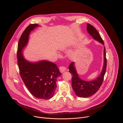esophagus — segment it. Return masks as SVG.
Listing matches in <instances>:
<instances>
[{
  "instance_id": "obj_1",
  "label": "esophagus",
  "mask_w": 123,
  "mask_h": 123,
  "mask_svg": "<svg viewBox=\"0 0 123 123\" xmlns=\"http://www.w3.org/2000/svg\"><path fill=\"white\" fill-rule=\"evenodd\" d=\"M59 70H60L61 72H63L64 71H65V70H66V69L64 66H61L59 68Z\"/></svg>"
}]
</instances>
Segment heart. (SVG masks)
Returning a JSON list of instances; mask_svg holds the SVG:
<instances>
[{"label": "heart", "instance_id": "heart-1", "mask_svg": "<svg viewBox=\"0 0 123 123\" xmlns=\"http://www.w3.org/2000/svg\"><path fill=\"white\" fill-rule=\"evenodd\" d=\"M66 46L67 45L65 44H63L60 47V49L62 50H64L65 49H66ZM68 55L70 58H72L74 56V53L73 51H69L68 53Z\"/></svg>", "mask_w": 123, "mask_h": 123}]
</instances>
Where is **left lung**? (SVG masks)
Wrapping results in <instances>:
<instances>
[{
  "label": "left lung",
  "mask_w": 123,
  "mask_h": 123,
  "mask_svg": "<svg viewBox=\"0 0 123 123\" xmlns=\"http://www.w3.org/2000/svg\"><path fill=\"white\" fill-rule=\"evenodd\" d=\"M87 31L93 38L104 45L103 40L96 29L89 24H87ZM104 65L100 75L92 81H86L81 79L77 73L74 62H71L69 67V72L72 76V87L75 94L80 98L89 97L96 93L101 86L106 69V58L105 47L104 49Z\"/></svg>",
  "instance_id": "1"
}]
</instances>
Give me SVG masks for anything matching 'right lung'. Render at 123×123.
I'll return each instance as SVG.
<instances>
[{
	"label": "right lung",
	"mask_w": 123,
	"mask_h": 123,
	"mask_svg": "<svg viewBox=\"0 0 123 123\" xmlns=\"http://www.w3.org/2000/svg\"><path fill=\"white\" fill-rule=\"evenodd\" d=\"M38 26L30 25L21 36L18 43V66L21 77L30 92L36 98L49 99L57 87V78L62 74L59 69L55 63L47 61L30 62L25 59L22 53L30 32Z\"/></svg>",
	"instance_id": "obj_1"
}]
</instances>
